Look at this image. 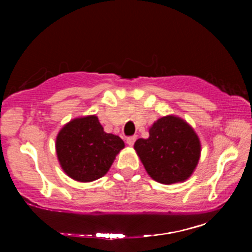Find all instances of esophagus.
I'll use <instances>...</instances> for the list:
<instances>
[{
    "label": "esophagus",
    "mask_w": 252,
    "mask_h": 252,
    "mask_svg": "<svg viewBox=\"0 0 252 252\" xmlns=\"http://www.w3.org/2000/svg\"><path fill=\"white\" fill-rule=\"evenodd\" d=\"M135 141H136V136H130V137L126 138V143H128V146L130 147L134 146Z\"/></svg>",
    "instance_id": "1"
}]
</instances>
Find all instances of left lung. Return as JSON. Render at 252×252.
Listing matches in <instances>:
<instances>
[{
    "mask_svg": "<svg viewBox=\"0 0 252 252\" xmlns=\"http://www.w3.org/2000/svg\"><path fill=\"white\" fill-rule=\"evenodd\" d=\"M134 149L150 178L163 185L186 181L201 154L194 129L174 115L155 121L149 128V137L138 138Z\"/></svg>",
    "mask_w": 252,
    "mask_h": 252,
    "instance_id": "1",
    "label": "left lung"
}]
</instances>
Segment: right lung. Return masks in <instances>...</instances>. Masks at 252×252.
Masks as SVG:
<instances>
[{"label": "right lung", "mask_w": 252, "mask_h": 252, "mask_svg": "<svg viewBox=\"0 0 252 252\" xmlns=\"http://www.w3.org/2000/svg\"><path fill=\"white\" fill-rule=\"evenodd\" d=\"M123 148L122 138L104 131L96 115L73 118L56 138L60 167L79 182H91L105 175Z\"/></svg>", "instance_id": "right-lung-1"}]
</instances>
